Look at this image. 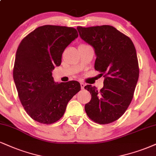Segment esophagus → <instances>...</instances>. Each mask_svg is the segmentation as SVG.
Instances as JSON below:
<instances>
[{"label": "esophagus", "mask_w": 156, "mask_h": 156, "mask_svg": "<svg viewBox=\"0 0 156 156\" xmlns=\"http://www.w3.org/2000/svg\"><path fill=\"white\" fill-rule=\"evenodd\" d=\"M80 85H81L82 90H84V86H85V84L83 83V82H81V83H80Z\"/></svg>", "instance_id": "obj_1"}]
</instances>
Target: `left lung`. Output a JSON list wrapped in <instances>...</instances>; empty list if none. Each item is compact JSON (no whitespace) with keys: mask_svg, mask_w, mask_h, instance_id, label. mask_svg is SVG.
Masks as SVG:
<instances>
[{"mask_svg":"<svg viewBox=\"0 0 156 156\" xmlns=\"http://www.w3.org/2000/svg\"><path fill=\"white\" fill-rule=\"evenodd\" d=\"M80 37L95 49V69L104 75L101 90L87 85L91 101L84 109L98 124H107L119 119L133 98L139 78V64L132 40L110 25L77 27Z\"/></svg>","mask_w":156,"mask_h":156,"instance_id":"8db88e82","label":"left lung"}]
</instances>
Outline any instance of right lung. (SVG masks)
I'll return each instance as SVG.
<instances>
[{
  "label": "right lung",
  "instance_id": "1",
  "mask_svg": "<svg viewBox=\"0 0 156 156\" xmlns=\"http://www.w3.org/2000/svg\"><path fill=\"white\" fill-rule=\"evenodd\" d=\"M78 37L76 29L44 25L25 37L15 57L13 76L24 110L32 119L51 124L58 121L73 96L81 89L77 81L56 83L52 76L65 48Z\"/></svg>",
  "mask_w": 156,
  "mask_h": 156
}]
</instances>
